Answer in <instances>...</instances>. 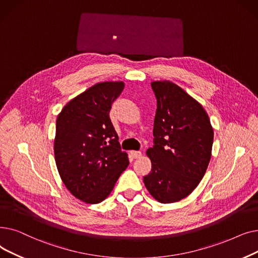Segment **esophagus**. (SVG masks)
<instances>
[{
  "mask_svg": "<svg viewBox=\"0 0 258 258\" xmlns=\"http://www.w3.org/2000/svg\"><path fill=\"white\" fill-rule=\"evenodd\" d=\"M131 155L133 158H140L142 156L141 151H131Z\"/></svg>",
  "mask_w": 258,
  "mask_h": 258,
  "instance_id": "1",
  "label": "esophagus"
}]
</instances>
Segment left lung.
I'll return each instance as SVG.
<instances>
[{
    "label": "left lung",
    "mask_w": 258,
    "mask_h": 258,
    "mask_svg": "<svg viewBox=\"0 0 258 258\" xmlns=\"http://www.w3.org/2000/svg\"><path fill=\"white\" fill-rule=\"evenodd\" d=\"M157 109L153 147L147 150L151 172L147 190L163 204L175 203L198 187L209 165L213 128L203 106L169 81L151 83Z\"/></svg>",
    "instance_id": "8db88e82"
}]
</instances>
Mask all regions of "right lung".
Returning <instances> with one entry per match:
<instances>
[{"label": "right lung", "instance_id": "right-lung-1", "mask_svg": "<svg viewBox=\"0 0 258 258\" xmlns=\"http://www.w3.org/2000/svg\"><path fill=\"white\" fill-rule=\"evenodd\" d=\"M124 87L122 82L95 84L57 116L55 164L66 188L84 203L103 202L129 165L109 116Z\"/></svg>", "mask_w": 258, "mask_h": 258}]
</instances>
